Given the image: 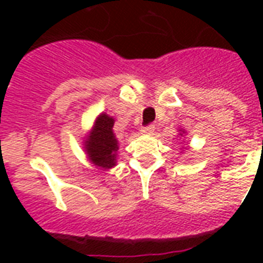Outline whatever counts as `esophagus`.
Returning a JSON list of instances; mask_svg holds the SVG:
<instances>
[{"label": "esophagus", "mask_w": 263, "mask_h": 263, "mask_svg": "<svg viewBox=\"0 0 263 263\" xmlns=\"http://www.w3.org/2000/svg\"><path fill=\"white\" fill-rule=\"evenodd\" d=\"M154 130H155L154 125H147V126H143L142 129H141V133L146 134V136H150V134L154 133Z\"/></svg>", "instance_id": "esophagus-1"}]
</instances>
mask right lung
<instances>
[{
  "label": "right lung",
  "mask_w": 263,
  "mask_h": 263,
  "mask_svg": "<svg viewBox=\"0 0 263 263\" xmlns=\"http://www.w3.org/2000/svg\"><path fill=\"white\" fill-rule=\"evenodd\" d=\"M115 120L106 115H100L93 130L85 141V148L89 159L96 166L110 168L116 164L117 139L113 134Z\"/></svg>",
  "instance_id": "right-lung-1"
}]
</instances>
